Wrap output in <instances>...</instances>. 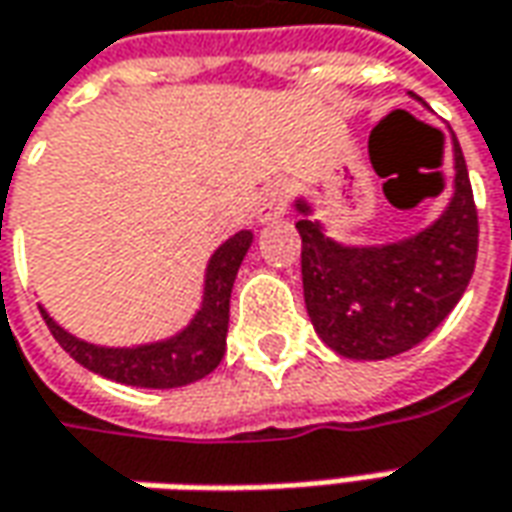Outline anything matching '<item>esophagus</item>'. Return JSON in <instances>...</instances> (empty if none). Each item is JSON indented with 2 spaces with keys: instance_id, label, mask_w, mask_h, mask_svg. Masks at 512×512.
<instances>
[{
  "instance_id": "34e87169",
  "label": "esophagus",
  "mask_w": 512,
  "mask_h": 512,
  "mask_svg": "<svg viewBox=\"0 0 512 512\" xmlns=\"http://www.w3.org/2000/svg\"><path fill=\"white\" fill-rule=\"evenodd\" d=\"M287 214V185L284 183H267L262 191V200H259V222L270 225V222H279L281 216Z\"/></svg>"
}]
</instances>
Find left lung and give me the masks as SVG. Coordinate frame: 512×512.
Here are the masks:
<instances>
[{
  "instance_id": "obj_1",
  "label": "left lung",
  "mask_w": 512,
  "mask_h": 512,
  "mask_svg": "<svg viewBox=\"0 0 512 512\" xmlns=\"http://www.w3.org/2000/svg\"><path fill=\"white\" fill-rule=\"evenodd\" d=\"M454 143V194L428 228L386 245H341L296 200L304 304L318 338L352 360H386L425 341L462 298L476 264L479 219Z\"/></svg>"
}]
</instances>
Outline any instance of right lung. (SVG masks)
<instances>
[{
    "instance_id": "obj_1",
    "label": "right lung",
    "mask_w": 512,
    "mask_h": 512,
    "mask_svg": "<svg viewBox=\"0 0 512 512\" xmlns=\"http://www.w3.org/2000/svg\"><path fill=\"white\" fill-rule=\"evenodd\" d=\"M253 245V231L233 233L228 242L214 250L205 267L202 304L177 335L140 346H98L75 338L56 324L50 312L39 304L41 318L53 332L64 352L95 375L140 389H177L211 375L225 355L228 318H231V290L245 253Z\"/></svg>"
}]
</instances>
